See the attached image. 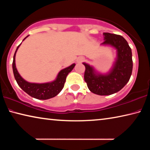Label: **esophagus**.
<instances>
[{
	"label": "esophagus",
	"instance_id": "34e87169",
	"mask_svg": "<svg viewBox=\"0 0 150 150\" xmlns=\"http://www.w3.org/2000/svg\"><path fill=\"white\" fill-rule=\"evenodd\" d=\"M84 61V58L81 57H79L77 59V63H82L83 61Z\"/></svg>",
	"mask_w": 150,
	"mask_h": 150
}]
</instances>
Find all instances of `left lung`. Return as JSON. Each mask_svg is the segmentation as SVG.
Returning <instances> with one entry per match:
<instances>
[{
  "label": "left lung",
  "instance_id": "obj_1",
  "mask_svg": "<svg viewBox=\"0 0 150 150\" xmlns=\"http://www.w3.org/2000/svg\"><path fill=\"white\" fill-rule=\"evenodd\" d=\"M101 45H111L117 50V59L107 74L96 73L93 67L83 63L85 67V81L92 93L99 96H109L120 91L129 81L132 73V49L127 42L119 35L104 33Z\"/></svg>",
  "mask_w": 150,
  "mask_h": 150
}]
</instances>
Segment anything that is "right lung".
Masks as SVG:
<instances>
[{
  "label": "right lung",
  "mask_w": 150,
  "mask_h": 150,
  "mask_svg": "<svg viewBox=\"0 0 150 150\" xmlns=\"http://www.w3.org/2000/svg\"><path fill=\"white\" fill-rule=\"evenodd\" d=\"M27 37H26L23 39V41ZM21 44L18 45L16 49V51L13 57V70L14 76H15V78L18 85H19V87L24 91L35 99H43V100H45V99H48L55 97L63 89L66 81L67 76L69 74V73H70L73 70V69L75 66V64L73 63L71 66L61 70L58 73L56 79L50 83H29L23 79L16 68L15 55Z\"/></svg>",
  "instance_id": "right-lung-1"
}]
</instances>
